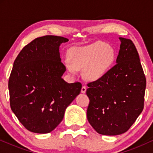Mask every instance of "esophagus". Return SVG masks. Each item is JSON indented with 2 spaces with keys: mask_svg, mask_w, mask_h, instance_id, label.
I'll return each mask as SVG.
<instances>
[{
  "mask_svg": "<svg viewBox=\"0 0 153 153\" xmlns=\"http://www.w3.org/2000/svg\"><path fill=\"white\" fill-rule=\"evenodd\" d=\"M85 92H86V87H85V85H83L81 88V93H82V94H85Z\"/></svg>",
  "mask_w": 153,
  "mask_h": 153,
  "instance_id": "34e87169",
  "label": "esophagus"
}]
</instances>
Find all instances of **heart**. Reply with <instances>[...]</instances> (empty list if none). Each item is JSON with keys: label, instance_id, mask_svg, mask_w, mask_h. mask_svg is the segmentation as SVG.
Listing matches in <instances>:
<instances>
[{"label": "heart", "instance_id": "1", "mask_svg": "<svg viewBox=\"0 0 153 153\" xmlns=\"http://www.w3.org/2000/svg\"><path fill=\"white\" fill-rule=\"evenodd\" d=\"M71 61H66L65 65L72 75L77 71L83 70V77L90 81H96L103 78L114 61V50L102 42L84 47L71 49L69 52Z\"/></svg>", "mask_w": 153, "mask_h": 153}]
</instances>
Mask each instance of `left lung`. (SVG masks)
Here are the masks:
<instances>
[{
  "instance_id": "8db88e82",
  "label": "left lung",
  "mask_w": 153,
  "mask_h": 153,
  "mask_svg": "<svg viewBox=\"0 0 153 153\" xmlns=\"http://www.w3.org/2000/svg\"><path fill=\"white\" fill-rule=\"evenodd\" d=\"M117 64L99 80L88 83V121L99 134L126 132L144 108L146 78L134 43L119 37Z\"/></svg>"
}]
</instances>
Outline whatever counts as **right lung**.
I'll use <instances>...</instances> for the list:
<instances>
[{"instance_id":"add662e5","label":"right lung","mask_w":153,"mask_h":153,"mask_svg":"<svg viewBox=\"0 0 153 153\" xmlns=\"http://www.w3.org/2000/svg\"><path fill=\"white\" fill-rule=\"evenodd\" d=\"M68 41L52 35L35 39L22 49L13 63L8 80L10 108L32 132L54 130L81 90L80 82L68 83L62 78L66 68L59 49Z\"/></svg>"}]
</instances>
